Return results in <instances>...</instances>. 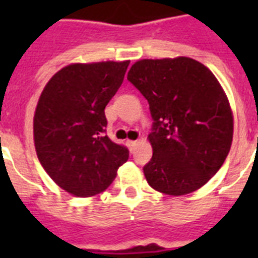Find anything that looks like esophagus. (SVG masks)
Here are the masks:
<instances>
[{"label":"esophagus","instance_id":"obj_1","mask_svg":"<svg viewBox=\"0 0 258 258\" xmlns=\"http://www.w3.org/2000/svg\"><path fill=\"white\" fill-rule=\"evenodd\" d=\"M138 141H127V145H128V149L131 150V151H134L135 150V146H137Z\"/></svg>","mask_w":258,"mask_h":258}]
</instances>
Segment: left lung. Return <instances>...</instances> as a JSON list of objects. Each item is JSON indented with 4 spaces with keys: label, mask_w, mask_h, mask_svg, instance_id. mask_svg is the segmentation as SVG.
<instances>
[{
    "label": "left lung",
    "mask_w": 258,
    "mask_h": 258,
    "mask_svg": "<svg viewBox=\"0 0 258 258\" xmlns=\"http://www.w3.org/2000/svg\"><path fill=\"white\" fill-rule=\"evenodd\" d=\"M127 80L149 101L153 158L149 184L167 196L202 187L224 165L233 141V115L224 89L190 57L139 60Z\"/></svg>",
    "instance_id": "obj_1"
}]
</instances>
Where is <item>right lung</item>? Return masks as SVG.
I'll return each mask as SVG.
<instances>
[{
  "label": "right lung",
  "mask_w": 258,
  "mask_h": 258,
  "mask_svg": "<svg viewBox=\"0 0 258 258\" xmlns=\"http://www.w3.org/2000/svg\"><path fill=\"white\" fill-rule=\"evenodd\" d=\"M130 61L71 64L42 91L33 119L34 147L48 175L66 191H104L128 159L105 135L104 108L123 83Z\"/></svg>",
  "instance_id": "1"
}]
</instances>
